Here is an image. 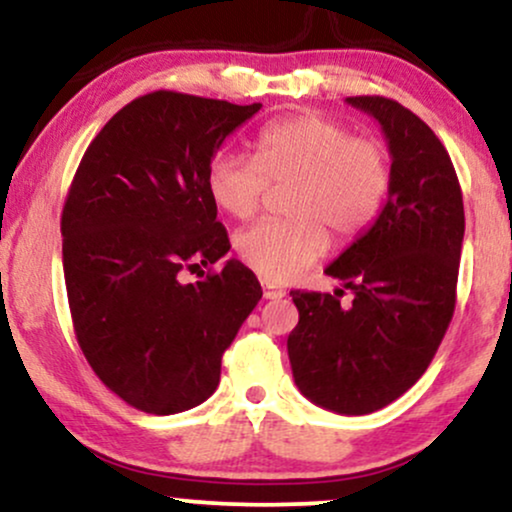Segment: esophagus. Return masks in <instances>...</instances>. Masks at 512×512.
Instances as JSON below:
<instances>
[{
    "label": "esophagus",
    "mask_w": 512,
    "mask_h": 512,
    "mask_svg": "<svg viewBox=\"0 0 512 512\" xmlns=\"http://www.w3.org/2000/svg\"><path fill=\"white\" fill-rule=\"evenodd\" d=\"M262 293H264V298H267V301H279V298L286 296V291L281 289V286L272 284V281H262Z\"/></svg>",
    "instance_id": "34e87169"
}]
</instances>
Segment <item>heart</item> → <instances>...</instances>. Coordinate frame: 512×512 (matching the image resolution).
Segmentation results:
<instances>
[{
  "label": "heart",
  "instance_id": "b5f03b06",
  "mask_svg": "<svg viewBox=\"0 0 512 512\" xmlns=\"http://www.w3.org/2000/svg\"><path fill=\"white\" fill-rule=\"evenodd\" d=\"M272 185L293 182L289 214L264 219L236 240L240 260L269 281H289L330 248L327 229L342 240L363 233L390 192L387 151L356 139L342 122L296 115L269 122L255 139V158L219 154L209 163L211 202L233 219H250Z\"/></svg>",
  "mask_w": 512,
  "mask_h": 512
}]
</instances>
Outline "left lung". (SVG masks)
<instances>
[{
    "label": "left lung",
    "mask_w": 512,
    "mask_h": 512,
    "mask_svg": "<svg viewBox=\"0 0 512 512\" xmlns=\"http://www.w3.org/2000/svg\"><path fill=\"white\" fill-rule=\"evenodd\" d=\"M346 103L373 117L392 158L385 207L325 269L355 293L291 291L298 325L289 361L298 390L317 407L361 416L387 407L424 375L452 313L464 207L455 168L421 117L383 96Z\"/></svg>",
    "instance_id": "obj_1"
}]
</instances>
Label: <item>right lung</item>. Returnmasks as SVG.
I'll list each match as a JSON object with an SVG mask.
<instances>
[{"instance_id":"1","label":"right lung","mask_w":512,"mask_h":512,"mask_svg":"<svg viewBox=\"0 0 512 512\" xmlns=\"http://www.w3.org/2000/svg\"><path fill=\"white\" fill-rule=\"evenodd\" d=\"M260 108L146 93L96 134L69 187L62 264L76 339L103 385L146 414H178L214 395L223 351L262 298L238 260L180 281L182 269L231 250L207 170Z\"/></svg>"}]
</instances>
